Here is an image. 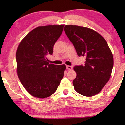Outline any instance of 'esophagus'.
I'll return each instance as SVG.
<instances>
[{"label":"esophagus","instance_id":"34e87169","mask_svg":"<svg viewBox=\"0 0 125 125\" xmlns=\"http://www.w3.org/2000/svg\"><path fill=\"white\" fill-rule=\"evenodd\" d=\"M66 68L68 70H71V69H72L73 67L71 66V65H66Z\"/></svg>","mask_w":125,"mask_h":125}]
</instances>
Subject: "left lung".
<instances>
[{"instance_id": "left-lung-1", "label": "left lung", "mask_w": 125, "mask_h": 125, "mask_svg": "<svg viewBox=\"0 0 125 125\" xmlns=\"http://www.w3.org/2000/svg\"><path fill=\"white\" fill-rule=\"evenodd\" d=\"M64 31L78 56H85V65H76L74 89L85 96L98 94L111 77L113 56L104 38L95 31L77 25H65Z\"/></svg>"}]
</instances>
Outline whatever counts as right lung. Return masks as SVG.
Masks as SVG:
<instances>
[{"label":"right lung","mask_w":125,"mask_h":125,"mask_svg":"<svg viewBox=\"0 0 125 125\" xmlns=\"http://www.w3.org/2000/svg\"><path fill=\"white\" fill-rule=\"evenodd\" d=\"M64 25L39 26L30 31L18 46L16 53L17 74L27 92L46 98L57 89L64 76L65 64H49L47 54L60 37Z\"/></svg>","instance_id":"right-lung-1"}]
</instances>
